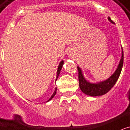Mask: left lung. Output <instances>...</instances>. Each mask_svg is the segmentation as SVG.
Instances as JSON below:
<instances>
[{"mask_svg":"<svg viewBox=\"0 0 130 130\" xmlns=\"http://www.w3.org/2000/svg\"><path fill=\"white\" fill-rule=\"evenodd\" d=\"M108 20L110 22L113 23L110 18H108ZM123 64V51H122L121 59L114 74L106 81H102L99 83H95V84L90 83L86 81L85 78L83 77L81 68L77 67L78 72H79V81L80 89L83 93L88 95H91V96H99V95L105 94L108 91H110V89L114 86L117 81L118 80L121 70H122Z\"/></svg>","mask_w":130,"mask_h":130,"instance_id":"8db88e82","label":"left lung"}]
</instances>
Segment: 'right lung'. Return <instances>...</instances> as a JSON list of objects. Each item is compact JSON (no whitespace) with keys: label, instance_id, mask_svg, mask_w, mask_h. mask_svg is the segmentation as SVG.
Masks as SVG:
<instances>
[{"label":"right lung","instance_id":"1","mask_svg":"<svg viewBox=\"0 0 130 130\" xmlns=\"http://www.w3.org/2000/svg\"><path fill=\"white\" fill-rule=\"evenodd\" d=\"M63 64H64V62L63 61H62V62H60V64H59V66H58V71H57V76H56V79H58V76H59V74H60V70H61V69H62V66H63ZM57 80V79H56ZM56 91H57V88H56L55 89V91L54 92V93H53V95H51V97L49 98V100H48V101H49L50 100H51L54 97V95H56Z\"/></svg>","mask_w":130,"mask_h":130}]
</instances>
